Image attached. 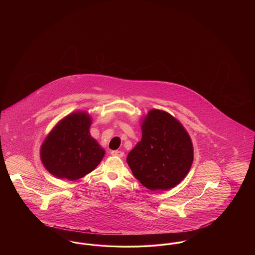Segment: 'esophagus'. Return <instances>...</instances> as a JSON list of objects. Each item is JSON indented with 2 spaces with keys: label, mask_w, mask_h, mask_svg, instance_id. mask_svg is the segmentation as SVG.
<instances>
[{
  "label": "esophagus",
  "mask_w": 255,
  "mask_h": 255,
  "mask_svg": "<svg viewBox=\"0 0 255 255\" xmlns=\"http://www.w3.org/2000/svg\"><path fill=\"white\" fill-rule=\"evenodd\" d=\"M112 156H115V157H119V158H122L124 156V152L122 151H119V150H115V151H112L111 152Z\"/></svg>",
  "instance_id": "34e87169"
}]
</instances>
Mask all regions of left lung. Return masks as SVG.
Instances as JSON below:
<instances>
[{
    "mask_svg": "<svg viewBox=\"0 0 255 255\" xmlns=\"http://www.w3.org/2000/svg\"><path fill=\"white\" fill-rule=\"evenodd\" d=\"M140 123L142 137L128 154L127 163L149 190L171 189L191 168V137L181 122L162 110H150Z\"/></svg>",
    "mask_w": 255,
    "mask_h": 255,
    "instance_id": "obj_1",
    "label": "left lung"
}]
</instances>
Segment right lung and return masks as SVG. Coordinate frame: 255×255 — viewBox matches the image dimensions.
I'll list each match as a JSON object with an SVG mask.
<instances>
[{"label": "right lung", "mask_w": 255, "mask_h": 255, "mask_svg": "<svg viewBox=\"0 0 255 255\" xmlns=\"http://www.w3.org/2000/svg\"><path fill=\"white\" fill-rule=\"evenodd\" d=\"M91 125L88 112L75 111L48 133L40 148V158L52 176L76 181L96 169L105 150L91 135Z\"/></svg>", "instance_id": "add662e5"}]
</instances>
